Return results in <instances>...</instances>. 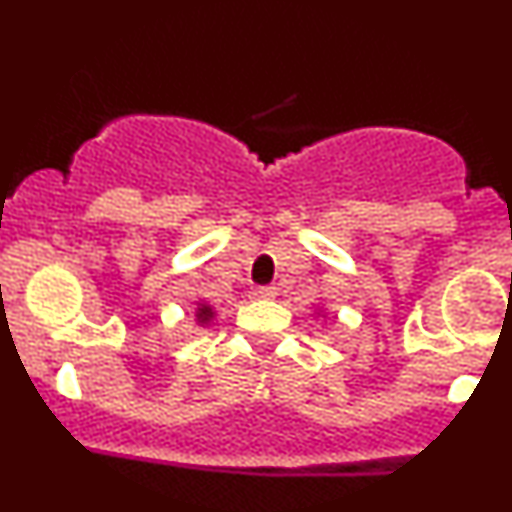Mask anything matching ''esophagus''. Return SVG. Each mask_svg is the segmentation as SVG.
I'll use <instances>...</instances> for the list:
<instances>
[{"instance_id": "34e87169", "label": "esophagus", "mask_w": 512, "mask_h": 512, "mask_svg": "<svg viewBox=\"0 0 512 512\" xmlns=\"http://www.w3.org/2000/svg\"><path fill=\"white\" fill-rule=\"evenodd\" d=\"M277 294V289L275 287H255L250 292V297L252 299H272Z\"/></svg>"}]
</instances>
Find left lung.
Returning <instances> with one entry per match:
<instances>
[{
    "label": "left lung",
    "mask_w": 512,
    "mask_h": 512,
    "mask_svg": "<svg viewBox=\"0 0 512 512\" xmlns=\"http://www.w3.org/2000/svg\"><path fill=\"white\" fill-rule=\"evenodd\" d=\"M317 314H319V312H317Z\"/></svg>",
    "instance_id": "left-lung-1"
}]
</instances>
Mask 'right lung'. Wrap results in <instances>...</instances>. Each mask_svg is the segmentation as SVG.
Listing matches in <instances>:
<instances>
[{"mask_svg":"<svg viewBox=\"0 0 512 512\" xmlns=\"http://www.w3.org/2000/svg\"><path fill=\"white\" fill-rule=\"evenodd\" d=\"M213 319H215L213 304H208L205 299H198V302H195V324H198V327H210Z\"/></svg>","mask_w":512,"mask_h":512,"instance_id":"right-lung-1","label":"right lung"}]
</instances>
